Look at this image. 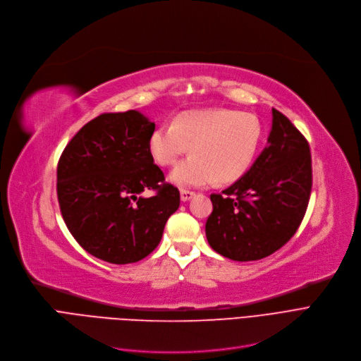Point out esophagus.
<instances>
[{
    "label": "esophagus",
    "instance_id": "1",
    "mask_svg": "<svg viewBox=\"0 0 361 361\" xmlns=\"http://www.w3.org/2000/svg\"><path fill=\"white\" fill-rule=\"evenodd\" d=\"M195 195L194 191H188V190H180V200L182 201H190Z\"/></svg>",
    "mask_w": 361,
    "mask_h": 361
}]
</instances>
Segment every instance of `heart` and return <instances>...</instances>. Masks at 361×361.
Returning a JSON list of instances; mask_svg holds the SVG:
<instances>
[{
	"mask_svg": "<svg viewBox=\"0 0 361 361\" xmlns=\"http://www.w3.org/2000/svg\"><path fill=\"white\" fill-rule=\"evenodd\" d=\"M262 138L263 128L254 114L190 110L151 133L149 151L159 164L170 166L191 147V156L170 173V180L179 186H205L214 179L231 183L247 173Z\"/></svg>",
	"mask_w": 361,
	"mask_h": 361,
	"instance_id": "1",
	"label": "heart"
}]
</instances>
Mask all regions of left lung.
<instances>
[{
    "mask_svg": "<svg viewBox=\"0 0 361 361\" xmlns=\"http://www.w3.org/2000/svg\"><path fill=\"white\" fill-rule=\"evenodd\" d=\"M271 116L267 147L251 169L221 194L210 195L207 241L235 262L260 260L283 247L310 200V145L286 116L274 109Z\"/></svg>",
    "mask_w": 361,
    "mask_h": 361,
    "instance_id": "left-lung-1",
    "label": "left lung"
}]
</instances>
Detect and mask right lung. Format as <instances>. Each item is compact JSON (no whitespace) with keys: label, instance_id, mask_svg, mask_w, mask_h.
<instances>
[{"label":"right lung","instance_id":"1","mask_svg":"<svg viewBox=\"0 0 361 361\" xmlns=\"http://www.w3.org/2000/svg\"><path fill=\"white\" fill-rule=\"evenodd\" d=\"M156 123L136 110L104 113L71 140L57 166V197L78 244L113 264L140 262L161 241L180 204L149 151ZM154 194L147 199L140 194Z\"/></svg>","mask_w":361,"mask_h":361}]
</instances>
